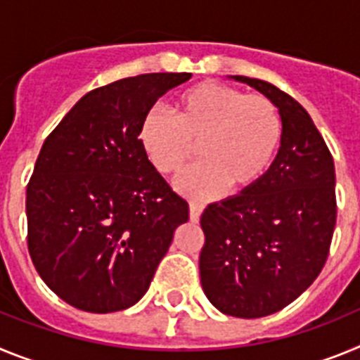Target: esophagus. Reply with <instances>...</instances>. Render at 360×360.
I'll return each instance as SVG.
<instances>
[{"label": "esophagus", "mask_w": 360, "mask_h": 360, "mask_svg": "<svg viewBox=\"0 0 360 360\" xmlns=\"http://www.w3.org/2000/svg\"><path fill=\"white\" fill-rule=\"evenodd\" d=\"M203 209H205V205L200 202H191L189 203V214H191V221H198L200 219V214L203 212Z\"/></svg>", "instance_id": "obj_1"}]
</instances>
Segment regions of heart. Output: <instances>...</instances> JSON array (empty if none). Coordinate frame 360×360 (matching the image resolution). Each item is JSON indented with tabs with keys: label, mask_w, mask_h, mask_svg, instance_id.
<instances>
[{
	"label": "heart",
	"mask_w": 360,
	"mask_h": 360,
	"mask_svg": "<svg viewBox=\"0 0 360 360\" xmlns=\"http://www.w3.org/2000/svg\"><path fill=\"white\" fill-rule=\"evenodd\" d=\"M283 141V119L269 97L221 84L198 82L178 95L173 119L149 111L139 142L162 174H176L198 146L200 164L174 180L184 196L209 200L227 189L241 193L262 182Z\"/></svg>",
	"instance_id": "b5f03b06"
}]
</instances>
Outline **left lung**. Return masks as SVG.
Masks as SVG:
<instances>
[{
    "mask_svg": "<svg viewBox=\"0 0 360 360\" xmlns=\"http://www.w3.org/2000/svg\"><path fill=\"white\" fill-rule=\"evenodd\" d=\"M278 106L283 141L262 182L207 205L200 279L221 314L256 319L276 314L316 281L335 229V167L308 111L259 79L232 75Z\"/></svg>",
    "mask_w": 360,
    "mask_h": 360,
    "instance_id": "8db88e82",
    "label": "left lung"
}]
</instances>
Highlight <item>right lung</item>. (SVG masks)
<instances>
[{
	"instance_id": "obj_1",
	"label": "right lung",
	"mask_w": 360,
	"mask_h": 360,
	"mask_svg": "<svg viewBox=\"0 0 360 360\" xmlns=\"http://www.w3.org/2000/svg\"><path fill=\"white\" fill-rule=\"evenodd\" d=\"M191 73H144L91 90L46 136L27 187L28 252L52 292L108 314L148 292L189 205L153 167L139 129Z\"/></svg>"
}]
</instances>
